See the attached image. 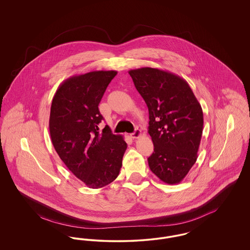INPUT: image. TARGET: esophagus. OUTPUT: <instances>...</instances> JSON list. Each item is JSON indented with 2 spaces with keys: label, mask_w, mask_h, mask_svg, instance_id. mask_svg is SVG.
Here are the masks:
<instances>
[{
  "label": "esophagus",
  "mask_w": 250,
  "mask_h": 250,
  "mask_svg": "<svg viewBox=\"0 0 250 250\" xmlns=\"http://www.w3.org/2000/svg\"><path fill=\"white\" fill-rule=\"evenodd\" d=\"M141 136H142V131L140 130V129H138V128L130 134V137L132 139H138V138H140Z\"/></svg>",
  "instance_id": "34e87169"
}]
</instances>
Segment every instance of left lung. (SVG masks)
<instances>
[{"mask_svg": "<svg viewBox=\"0 0 250 250\" xmlns=\"http://www.w3.org/2000/svg\"><path fill=\"white\" fill-rule=\"evenodd\" d=\"M149 110L154 153L150 169L164 183L179 184L198 158L203 129L201 104L177 75L152 67L128 72Z\"/></svg>", "mask_w": 250, "mask_h": 250, "instance_id": "left-lung-1", "label": "left lung"}]
</instances>
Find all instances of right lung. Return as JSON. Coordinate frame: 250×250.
I'll use <instances>...</instances> for the list:
<instances>
[{
  "mask_svg": "<svg viewBox=\"0 0 250 250\" xmlns=\"http://www.w3.org/2000/svg\"><path fill=\"white\" fill-rule=\"evenodd\" d=\"M117 71H93L64 81L53 96L49 133L60 158L90 188H100L119 175L127 144L121 135L98 125V105Z\"/></svg>",
  "mask_w": 250,
  "mask_h": 250,
  "instance_id": "1",
  "label": "right lung"
}]
</instances>
